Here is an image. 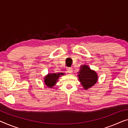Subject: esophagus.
<instances>
[{"instance_id":"obj_1","label":"esophagus","mask_w":128,"mask_h":128,"mask_svg":"<svg viewBox=\"0 0 128 128\" xmlns=\"http://www.w3.org/2000/svg\"><path fill=\"white\" fill-rule=\"evenodd\" d=\"M66 70H67V72L68 73H72V71H73V68L70 67V68H66Z\"/></svg>"}]
</instances>
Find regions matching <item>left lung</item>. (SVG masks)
I'll return each instance as SVG.
<instances>
[{
    "label": "left lung",
    "mask_w": 128,
    "mask_h": 128,
    "mask_svg": "<svg viewBox=\"0 0 128 128\" xmlns=\"http://www.w3.org/2000/svg\"><path fill=\"white\" fill-rule=\"evenodd\" d=\"M78 73V79L85 90L92 87L98 81V76L96 71L91 70L88 65L81 66Z\"/></svg>",
    "instance_id": "8db88e82"
}]
</instances>
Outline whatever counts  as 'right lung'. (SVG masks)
Returning <instances> with one entry per match:
<instances>
[{
    "mask_svg": "<svg viewBox=\"0 0 128 128\" xmlns=\"http://www.w3.org/2000/svg\"><path fill=\"white\" fill-rule=\"evenodd\" d=\"M63 72H58V73H48V75L45 76L44 78L45 86L48 88H52L57 83L58 79L61 76L64 75Z\"/></svg>",
    "mask_w": 128,
    "mask_h": 128,
    "instance_id": "1",
    "label": "right lung"
}]
</instances>
